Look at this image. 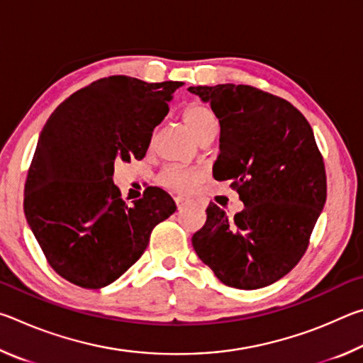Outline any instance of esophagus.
I'll return each mask as SVG.
<instances>
[{"label":"esophagus","instance_id":"1","mask_svg":"<svg viewBox=\"0 0 363 363\" xmlns=\"http://www.w3.org/2000/svg\"><path fill=\"white\" fill-rule=\"evenodd\" d=\"M176 201H177V210L182 211V208L186 206V201H184V199H177Z\"/></svg>","mask_w":363,"mask_h":363}]
</instances>
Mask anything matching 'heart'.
<instances>
[{
    "instance_id": "obj_1",
    "label": "heart",
    "mask_w": 363,
    "mask_h": 363,
    "mask_svg": "<svg viewBox=\"0 0 363 363\" xmlns=\"http://www.w3.org/2000/svg\"><path fill=\"white\" fill-rule=\"evenodd\" d=\"M184 123H186L189 131L199 139L201 134L219 126L218 116L213 110L205 104H192L184 112ZM162 181L168 187L176 190H186L196 181V173L190 169H184L179 167H169L162 173Z\"/></svg>"
}]
</instances>
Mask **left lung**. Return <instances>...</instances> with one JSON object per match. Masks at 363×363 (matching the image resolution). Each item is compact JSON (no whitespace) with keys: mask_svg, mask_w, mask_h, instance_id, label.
Instances as JSON below:
<instances>
[{"mask_svg":"<svg viewBox=\"0 0 363 363\" xmlns=\"http://www.w3.org/2000/svg\"><path fill=\"white\" fill-rule=\"evenodd\" d=\"M220 125L216 181L230 179L245 208L233 218L210 203L195 253L227 286L257 290L306 253L327 200L314 133L290 102L247 84L190 86Z\"/></svg>","mask_w":363,"mask_h":363,"instance_id":"left-lung-1","label":"left lung"}]
</instances>
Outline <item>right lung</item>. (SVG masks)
<instances>
[{
	"mask_svg": "<svg viewBox=\"0 0 363 363\" xmlns=\"http://www.w3.org/2000/svg\"><path fill=\"white\" fill-rule=\"evenodd\" d=\"M181 86L101 78L73 93L46 121L23 211L49 266L70 284L89 290L112 284L143 256L153 227L176 211L158 187L126 205L112 176L115 162L145 157L153 128Z\"/></svg>",
	"mask_w": 363,
	"mask_h": 363,
	"instance_id": "add662e5",
	"label": "right lung"
}]
</instances>
